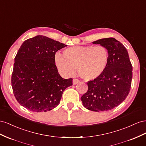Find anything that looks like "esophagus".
Returning a JSON list of instances; mask_svg holds the SVG:
<instances>
[{"instance_id": "34e87169", "label": "esophagus", "mask_w": 146, "mask_h": 146, "mask_svg": "<svg viewBox=\"0 0 146 146\" xmlns=\"http://www.w3.org/2000/svg\"><path fill=\"white\" fill-rule=\"evenodd\" d=\"M79 82H80V80H78V79H73V85H76Z\"/></svg>"}]
</instances>
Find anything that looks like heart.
Listing matches in <instances>:
<instances>
[{
    "instance_id": "1",
    "label": "heart",
    "mask_w": 146,
    "mask_h": 146,
    "mask_svg": "<svg viewBox=\"0 0 146 146\" xmlns=\"http://www.w3.org/2000/svg\"><path fill=\"white\" fill-rule=\"evenodd\" d=\"M108 49L103 46H76L65 49L63 56L57 53L55 62L57 68L65 76H70L77 68L80 77L92 80L99 77L109 62Z\"/></svg>"
}]
</instances>
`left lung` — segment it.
Here are the masks:
<instances>
[{"instance_id":"8db88e82","label":"left lung","mask_w":146,"mask_h":146,"mask_svg":"<svg viewBox=\"0 0 146 146\" xmlns=\"http://www.w3.org/2000/svg\"><path fill=\"white\" fill-rule=\"evenodd\" d=\"M92 43L108 49L109 62L100 76L87 82L88 90L81 100L83 106L89 110L109 111L119 106L128 96L133 67L127 49L114 38H102Z\"/></svg>"}]
</instances>
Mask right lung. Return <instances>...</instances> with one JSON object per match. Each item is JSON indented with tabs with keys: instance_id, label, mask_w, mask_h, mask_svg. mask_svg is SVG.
<instances>
[{
	"instance_id": "add662e5",
	"label": "right lung",
	"mask_w": 146,
	"mask_h": 146,
	"mask_svg": "<svg viewBox=\"0 0 146 146\" xmlns=\"http://www.w3.org/2000/svg\"><path fill=\"white\" fill-rule=\"evenodd\" d=\"M66 46L47 36L24 41L15 58L11 86L16 100L34 112H46L59 105L72 78L64 79L55 64L56 52Z\"/></svg>"
}]
</instances>
